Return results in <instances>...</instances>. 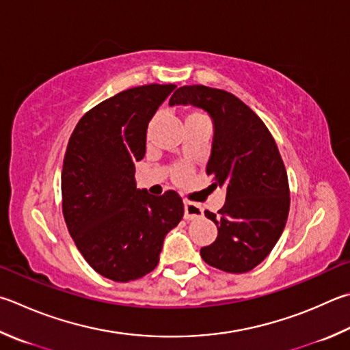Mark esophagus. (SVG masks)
Instances as JSON below:
<instances>
[{"label":"esophagus","mask_w":350,"mask_h":350,"mask_svg":"<svg viewBox=\"0 0 350 350\" xmlns=\"http://www.w3.org/2000/svg\"><path fill=\"white\" fill-rule=\"evenodd\" d=\"M183 208H185V215H183L185 220H196V219L202 217L203 209L199 203H193V202L185 200L183 202Z\"/></svg>","instance_id":"obj_1"}]
</instances>
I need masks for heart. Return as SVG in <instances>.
Here are the masks:
<instances>
[{
  "label": "heart",
  "mask_w": 350,
  "mask_h": 350,
  "mask_svg": "<svg viewBox=\"0 0 350 350\" xmlns=\"http://www.w3.org/2000/svg\"><path fill=\"white\" fill-rule=\"evenodd\" d=\"M196 118H205L200 111H189L187 114V120L188 119H196ZM174 177L177 180H185L188 177V170L185 167H180V165H177L174 167Z\"/></svg>",
  "instance_id": "obj_1"
}]
</instances>
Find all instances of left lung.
Listing matches in <instances>:
<instances>
[{"label":"left lung","mask_w":350,"mask_h":350,"mask_svg":"<svg viewBox=\"0 0 350 350\" xmlns=\"http://www.w3.org/2000/svg\"><path fill=\"white\" fill-rule=\"evenodd\" d=\"M188 104L213 119L206 174L209 187L226 188L217 214L205 211L219 234L200 256L213 268L241 274L268 257L284 230L291 203L284 163L268 126L232 93L205 85L177 88L170 105Z\"/></svg>","instance_id":"8db88e82"}]
</instances>
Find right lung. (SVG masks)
<instances>
[{
  "instance_id": "obj_1",
  "label": "right lung",
  "mask_w": 350,
  "mask_h": 350,
  "mask_svg": "<svg viewBox=\"0 0 350 350\" xmlns=\"http://www.w3.org/2000/svg\"><path fill=\"white\" fill-rule=\"evenodd\" d=\"M174 84L129 88L93 107L70 136L61 174L62 214L92 268L113 282L137 280L159 263L163 239L183 217L173 189H137L135 163L147 129Z\"/></svg>"
}]
</instances>
